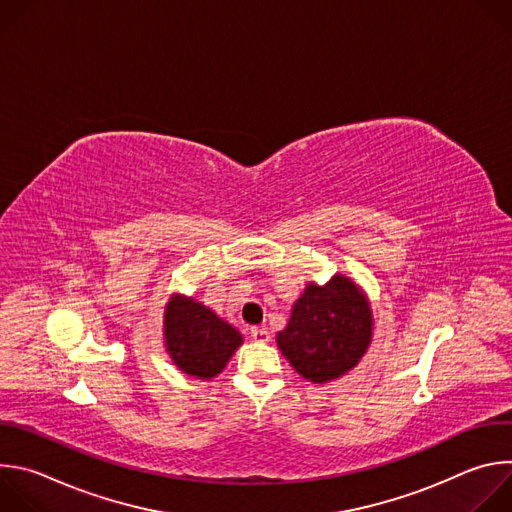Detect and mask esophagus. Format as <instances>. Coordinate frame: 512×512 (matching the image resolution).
<instances>
[{
	"mask_svg": "<svg viewBox=\"0 0 512 512\" xmlns=\"http://www.w3.org/2000/svg\"><path fill=\"white\" fill-rule=\"evenodd\" d=\"M251 336H253V340H257V342H267V340H269V332H267L263 326H253V328H251Z\"/></svg>",
	"mask_w": 512,
	"mask_h": 512,
	"instance_id": "obj_1",
	"label": "esophagus"
}]
</instances>
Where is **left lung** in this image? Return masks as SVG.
<instances>
[{
	"label": "left lung",
	"instance_id": "8db88e82",
	"mask_svg": "<svg viewBox=\"0 0 512 512\" xmlns=\"http://www.w3.org/2000/svg\"><path fill=\"white\" fill-rule=\"evenodd\" d=\"M373 314L362 291L342 275L310 283L277 334V346L304 379L326 383L350 371L369 348Z\"/></svg>",
	"mask_w": 512,
	"mask_h": 512
}]
</instances>
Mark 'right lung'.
I'll return each mask as SVG.
<instances>
[{
    "mask_svg": "<svg viewBox=\"0 0 512 512\" xmlns=\"http://www.w3.org/2000/svg\"><path fill=\"white\" fill-rule=\"evenodd\" d=\"M164 332L168 352L180 371L206 381L227 367L243 342L241 334L212 310L182 298L168 304Z\"/></svg>",
    "mask_w": 512,
    "mask_h": 512,
    "instance_id": "right-lung-1",
    "label": "right lung"
}]
</instances>
